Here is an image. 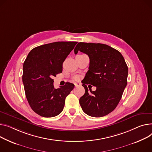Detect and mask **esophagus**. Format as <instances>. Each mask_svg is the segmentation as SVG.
Masks as SVG:
<instances>
[{
    "label": "esophagus",
    "mask_w": 152,
    "mask_h": 152,
    "mask_svg": "<svg viewBox=\"0 0 152 152\" xmlns=\"http://www.w3.org/2000/svg\"><path fill=\"white\" fill-rule=\"evenodd\" d=\"M75 87H79V86H81V84H80V83H75Z\"/></svg>",
    "instance_id": "obj_1"
}]
</instances>
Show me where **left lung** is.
Wrapping results in <instances>:
<instances>
[{
	"label": "left lung",
	"instance_id": "1",
	"mask_svg": "<svg viewBox=\"0 0 152 152\" xmlns=\"http://www.w3.org/2000/svg\"><path fill=\"white\" fill-rule=\"evenodd\" d=\"M79 50L90 58L83 83L85 94L79 99L80 105L88 115L105 116L115 109L127 85L128 68L125 60L118 50L104 44L80 42L75 54ZM88 83L97 87L95 91L90 89L91 94L86 85Z\"/></svg>",
	"mask_w": 152,
	"mask_h": 152
}]
</instances>
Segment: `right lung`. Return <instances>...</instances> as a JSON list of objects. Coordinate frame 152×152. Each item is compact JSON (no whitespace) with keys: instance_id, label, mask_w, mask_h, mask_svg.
I'll use <instances>...</instances> for the list:
<instances>
[{"instance_id":"1","label":"right lung","mask_w":152,"mask_h":152,"mask_svg":"<svg viewBox=\"0 0 152 152\" xmlns=\"http://www.w3.org/2000/svg\"><path fill=\"white\" fill-rule=\"evenodd\" d=\"M77 43L57 42L39 46L30 50L25 60L23 83L26 96L39 115L53 117L63 110L65 98L75 85L66 83L55 88L52 78L62 72L63 63Z\"/></svg>"}]
</instances>
